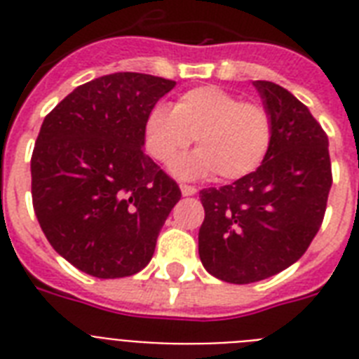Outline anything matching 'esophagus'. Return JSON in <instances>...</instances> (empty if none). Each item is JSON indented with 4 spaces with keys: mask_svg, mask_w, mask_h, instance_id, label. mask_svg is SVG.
<instances>
[{
    "mask_svg": "<svg viewBox=\"0 0 359 359\" xmlns=\"http://www.w3.org/2000/svg\"><path fill=\"white\" fill-rule=\"evenodd\" d=\"M180 191H182V196H196L197 194L196 188L190 184H180Z\"/></svg>",
    "mask_w": 359,
    "mask_h": 359,
    "instance_id": "obj_1",
    "label": "esophagus"
}]
</instances>
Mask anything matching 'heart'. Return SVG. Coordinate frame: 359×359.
<instances>
[{"mask_svg":"<svg viewBox=\"0 0 359 359\" xmlns=\"http://www.w3.org/2000/svg\"><path fill=\"white\" fill-rule=\"evenodd\" d=\"M194 137L199 151L177 163L175 173L194 179L218 171L225 180L244 179L270 151L272 117L261 104L203 86L182 93L173 109L156 106L143 126L147 152L160 163L175 162Z\"/></svg>","mask_w":359,"mask_h":359,"instance_id":"obj_1","label":"heart"}]
</instances>
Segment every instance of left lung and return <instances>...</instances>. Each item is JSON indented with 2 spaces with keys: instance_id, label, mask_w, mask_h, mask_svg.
I'll use <instances>...</instances> for the list:
<instances>
[{
  "instance_id": "1",
  "label": "left lung",
  "mask_w": 359,
  "mask_h": 359,
  "mask_svg": "<svg viewBox=\"0 0 359 359\" xmlns=\"http://www.w3.org/2000/svg\"><path fill=\"white\" fill-rule=\"evenodd\" d=\"M272 117V145L251 175L199 191V257L214 278L255 283L300 259L320 229L332 188L328 135L278 83L253 81Z\"/></svg>"
}]
</instances>
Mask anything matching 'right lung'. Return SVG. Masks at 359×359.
I'll use <instances>...</instances> for the list:
<instances>
[{
    "mask_svg": "<svg viewBox=\"0 0 359 359\" xmlns=\"http://www.w3.org/2000/svg\"><path fill=\"white\" fill-rule=\"evenodd\" d=\"M173 80L115 72L76 87L44 117L31 156V196L59 255L100 279L152 259L179 184L143 152V126Z\"/></svg>",
    "mask_w": 359,
    "mask_h": 359,
    "instance_id": "add662e5",
    "label": "right lung"
}]
</instances>
